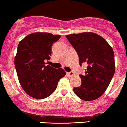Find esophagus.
Instances as JSON below:
<instances>
[{
  "label": "esophagus",
  "instance_id": "34e87169",
  "mask_svg": "<svg viewBox=\"0 0 127 127\" xmlns=\"http://www.w3.org/2000/svg\"><path fill=\"white\" fill-rule=\"evenodd\" d=\"M74 72H73L72 71H70V72H69L67 73V75L69 76V77H71V76L74 75Z\"/></svg>",
  "mask_w": 127,
  "mask_h": 127
}]
</instances>
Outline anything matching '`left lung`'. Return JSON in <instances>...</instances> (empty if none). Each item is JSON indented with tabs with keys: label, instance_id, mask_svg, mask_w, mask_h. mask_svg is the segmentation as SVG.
Returning <instances> with one entry per match:
<instances>
[{
	"label": "left lung",
	"instance_id": "left-lung-1",
	"mask_svg": "<svg viewBox=\"0 0 127 127\" xmlns=\"http://www.w3.org/2000/svg\"><path fill=\"white\" fill-rule=\"evenodd\" d=\"M79 58L80 66L85 64V74L80 75L81 84L74 88V93L83 100L99 98L108 87L115 72L113 49L104 38L91 32L66 36Z\"/></svg>",
	"mask_w": 127,
	"mask_h": 127
}]
</instances>
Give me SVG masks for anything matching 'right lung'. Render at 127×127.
Returning a JSON list of instances; mask_svg holds the SVG:
<instances>
[{"mask_svg": "<svg viewBox=\"0 0 127 127\" xmlns=\"http://www.w3.org/2000/svg\"><path fill=\"white\" fill-rule=\"evenodd\" d=\"M61 38L49 33H33L20 41L14 65L20 84L29 95L43 99L57 89L58 81L66 73L61 68L47 65L52 46Z\"/></svg>", "mask_w": 127, "mask_h": 127, "instance_id": "1", "label": "right lung"}]
</instances>
